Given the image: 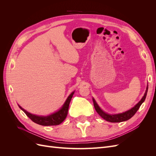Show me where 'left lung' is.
I'll return each instance as SVG.
<instances>
[{
	"mask_svg": "<svg viewBox=\"0 0 156 156\" xmlns=\"http://www.w3.org/2000/svg\"><path fill=\"white\" fill-rule=\"evenodd\" d=\"M148 85L147 84V87H146V89L145 93L144 94V96L143 98H141V100L136 103V104L131 108H130L129 110L121 112V113H118V114H108V113L105 112V111H103L101 108L100 107V106L98 105V103H96V100L92 98L93 100V103H94V106L96 112L98 113L99 115H100L101 118H103V119L107 120V122H124L126 121L127 120L130 119L133 116L136 112L138 111L139 107L140 105H142V103L144 101L146 95H147V92H148Z\"/></svg>",
	"mask_w": 156,
	"mask_h": 156,
	"instance_id": "8db88e82",
	"label": "left lung"
}]
</instances>
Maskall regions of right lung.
<instances>
[{
	"label": "right lung",
	"instance_id": "add662e5",
	"mask_svg": "<svg viewBox=\"0 0 156 156\" xmlns=\"http://www.w3.org/2000/svg\"><path fill=\"white\" fill-rule=\"evenodd\" d=\"M74 92L75 91L72 92L69 94V96L67 98L66 100L65 101L63 105L62 106V107H60L59 110L48 116H39L34 114H31V113L25 110L24 108H23L20 105H18V106L25 113L27 116L29 117L30 119H31L33 122L37 124L44 126L59 125L62 123L67 116L69 103L73 96Z\"/></svg>",
	"mask_w": 156,
	"mask_h": 156
}]
</instances>
